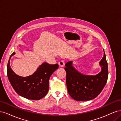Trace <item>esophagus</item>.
Segmentation results:
<instances>
[{
	"label": "esophagus",
	"instance_id": "esophagus-1",
	"mask_svg": "<svg viewBox=\"0 0 121 121\" xmlns=\"http://www.w3.org/2000/svg\"><path fill=\"white\" fill-rule=\"evenodd\" d=\"M58 65H59L60 67H63L65 65V63H64V62L63 60H61L59 62V63H58Z\"/></svg>",
	"mask_w": 121,
	"mask_h": 121
}]
</instances>
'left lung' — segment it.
<instances>
[{
  "instance_id": "left-lung-1",
  "label": "left lung",
  "mask_w": 121,
  "mask_h": 121,
  "mask_svg": "<svg viewBox=\"0 0 121 121\" xmlns=\"http://www.w3.org/2000/svg\"><path fill=\"white\" fill-rule=\"evenodd\" d=\"M99 64L101 70L95 75L82 74L73 67L72 61L65 64L67 89L73 99L77 101H87L93 99L100 94L107 82L108 74L104 52Z\"/></svg>"
}]
</instances>
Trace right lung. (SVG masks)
Instances as JSON below:
<instances>
[{
    "mask_svg": "<svg viewBox=\"0 0 121 121\" xmlns=\"http://www.w3.org/2000/svg\"><path fill=\"white\" fill-rule=\"evenodd\" d=\"M15 53L13 52L11 55L7 65V75L13 88L19 95L28 99L42 98L48 92L49 78L58 69V64L43 63L32 75L21 77L17 75L10 66V58Z\"/></svg>",
    "mask_w": 121,
    "mask_h": 121,
    "instance_id": "add662e5",
    "label": "right lung"
}]
</instances>
